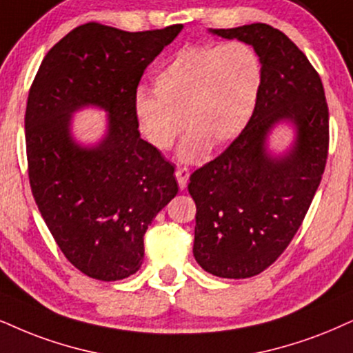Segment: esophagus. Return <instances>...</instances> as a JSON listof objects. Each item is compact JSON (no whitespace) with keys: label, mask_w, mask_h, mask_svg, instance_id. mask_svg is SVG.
Here are the masks:
<instances>
[{"label":"esophagus","mask_w":353,"mask_h":353,"mask_svg":"<svg viewBox=\"0 0 353 353\" xmlns=\"http://www.w3.org/2000/svg\"><path fill=\"white\" fill-rule=\"evenodd\" d=\"M175 176H176V181H178V186H180L181 190L186 188V185H188V178H190V172L186 168H178L175 172Z\"/></svg>","instance_id":"34e87169"}]
</instances>
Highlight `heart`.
Listing matches in <instances>:
<instances>
[{
	"instance_id": "heart-1",
	"label": "heart",
	"mask_w": 353,
	"mask_h": 353,
	"mask_svg": "<svg viewBox=\"0 0 353 353\" xmlns=\"http://www.w3.org/2000/svg\"><path fill=\"white\" fill-rule=\"evenodd\" d=\"M262 81V60L249 43L185 47L155 73L154 93L137 91L134 116L159 150L172 149L186 125L178 157L198 162L210 145L221 149L243 132Z\"/></svg>"
}]
</instances>
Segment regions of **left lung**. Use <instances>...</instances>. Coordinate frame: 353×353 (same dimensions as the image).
Masks as SVG:
<instances>
[{
    "label": "left lung",
    "instance_id": "obj_1",
    "mask_svg": "<svg viewBox=\"0 0 353 353\" xmlns=\"http://www.w3.org/2000/svg\"><path fill=\"white\" fill-rule=\"evenodd\" d=\"M210 32L254 47L263 81L243 132L190 176L193 255L211 275L250 278L283 254L310 210L327 160L329 110L321 77L281 30L255 23ZM283 122L295 141L273 156L266 141Z\"/></svg>",
    "mask_w": 353,
    "mask_h": 353
}]
</instances>
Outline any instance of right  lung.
<instances>
[{
	"label": "right lung",
	"instance_id": "obj_1",
	"mask_svg": "<svg viewBox=\"0 0 353 353\" xmlns=\"http://www.w3.org/2000/svg\"><path fill=\"white\" fill-rule=\"evenodd\" d=\"M181 29L78 26L47 52L29 90L30 190L68 262L94 280H123L141 268L143 234L178 193L175 167L141 139L134 97L145 68ZM88 105L108 112L107 134L81 146L71 116Z\"/></svg>",
	"mask_w": 353,
	"mask_h": 353
}]
</instances>
